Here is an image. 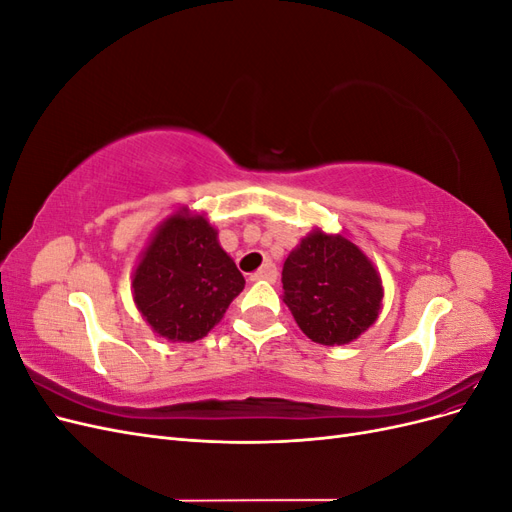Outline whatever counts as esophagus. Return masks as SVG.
Here are the masks:
<instances>
[{
  "mask_svg": "<svg viewBox=\"0 0 512 512\" xmlns=\"http://www.w3.org/2000/svg\"><path fill=\"white\" fill-rule=\"evenodd\" d=\"M275 277H277L275 267H273V265H265L262 269H258L256 273H252V275H250V280H252V282H260V280L275 282Z\"/></svg>",
  "mask_w": 512,
  "mask_h": 512,
  "instance_id": "34e87169",
  "label": "esophagus"
}]
</instances>
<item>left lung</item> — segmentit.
<instances>
[{
    "label": "left lung",
    "instance_id": "left-lung-1",
    "mask_svg": "<svg viewBox=\"0 0 512 512\" xmlns=\"http://www.w3.org/2000/svg\"><path fill=\"white\" fill-rule=\"evenodd\" d=\"M284 303L301 331L322 346H344L376 322L382 282L367 256L342 235L314 230L282 271Z\"/></svg>",
    "mask_w": 512,
    "mask_h": 512
}]
</instances>
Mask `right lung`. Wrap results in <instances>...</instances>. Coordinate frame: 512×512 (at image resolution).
Segmentation results:
<instances>
[{
  "mask_svg": "<svg viewBox=\"0 0 512 512\" xmlns=\"http://www.w3.org/2000/svg\"><path fill=\"white\" fill-rule=\"evenodd\" d=\"M245 280L203 215L175 213L160 226L134 271V301L170 342H196L222 320Z\"/></svg>",
  "mask_w": 512,
  "mask_h": 512,
  "instance_id": "obj_1",
  "label": "right lung"
}]
</instances>
